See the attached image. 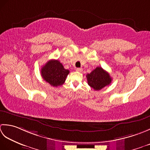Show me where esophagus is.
I'll list each match as a JSON object with an SVG mask.
<instances>
[{
  "instance_id": "1",
  "label": "esophagus",
  "mask_w": 150,
  "mask_h": 150,
  "mask_svg": "<svg viewBox=\"0 0 150 150\" xmlns=\"http://www.w3.org/2000/svg\"><path fill=\"white\" fill-rule=\"evenodd\" d=\"M76 71L79 72H81L83 71V69H82V68H77L76 69Z\"/></svg>"
}]
</instances>
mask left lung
Here are the masks:
<instances>
[{"label":"left lung","mask_w":150,"mask_h":150,"mask_svg":"<svg viewBox=\"0 0 150 150\" xmlns=\"http://www.w3.org/2000/svg\"><path fill=\"white\" fill-rule=\"evenodd\" d=\"M86 77L88 85L95 91L101 90L112 81V78L109 73L102 67H96L90 74H87Z\"/></svg>","instance_id":"obj_1"}]
</instances>
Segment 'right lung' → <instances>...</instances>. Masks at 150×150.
Masks as SVG:
<instances>
[{
	"mask_svg": "<svg viewBox=\"0 0 150 150\" xmlns=\"http://www.w3.org/2000/svg\"><path fill=\"white\" fill-rule=\"evenodd\" d=\"M69 74V70L64 68L62 63L56 59L48 61L41 70L42 78L53 87L63 85Z\"/></svg>",
	"mask_w": 150,
	"mask_h": 150,
	"instance_id": "right-lung-1",
	"label": "right lung"
}]
</instances>
